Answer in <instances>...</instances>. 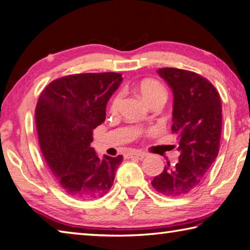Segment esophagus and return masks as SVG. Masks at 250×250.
Returning a JSON list of instances; mask_svg holds the SVG:
<instances>
[{
  "label": "esophagus",
  "instance_id": "34e87169",
  "mask_svg": "<svg viewBox=\"0 0 250 250\" xmlns=\"http://www.w3.org/2000/svg\"><path fill=\"white\" fill-rule=\"evenodd\" d=\"M147 154L143 153V151H134V153H130L128 155V158H136V159H143L145 158Z\"/></svg>",
  "mask_w": 250,
  "mask_h": 250
}]
</instances>
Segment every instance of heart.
Returning <instances> with one entry per match:
<instances>
[{
    "label": "heart",
    "instance_id": "heart-1",
    "mask_svg": "<svg viewBox=\"0 0 250 250\" xmlns=\"http://www.w3.org/2000/svg\"><path fill=\"white\" fill-rule=\"evenodd\" d=\"M136 92L140 97L143 100L146 104L150 105L151 103L155 102H163L165 103L167 100V92L165 87L160 84L158 81L153 79H145L141 81L138 86H136ZM121 103V95L117 94L114 96L110 103V111L117 112L120 107Z\"/></svg>",
    "mask_w": 250,
    "mask_h": 250
}]
</instances>
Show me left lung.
Masks as SVG:
<instances>
[{"label": "left lung", "mask_w": 250, "mask_h": 250, "mask_svg": "<svg viewBox=\"0 0 250 250\" xmlns=\"http://www.w3.org/2000/svg\"><path fill=\"white\" fill-rule=\"evenodd\" d=\"M157 73L172 90V132L179 141V163L167 166L151 181L167 197L192 193L204 181L219 153L222 105L218 91L206 78L178 68H159Z\"/></svg>", "instance_id": "left-lung-1"}]
</instances>
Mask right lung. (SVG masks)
<instances>
[{
    "instance_id": "1",
    "label": "right lung",
    "mask_w": 250,
    "mask_h": 250,
    "mask_svg": "<svg viewBox=\"0 0 250 250\" xmlns=\"http://www.w3.org/2000/svg\"><path fill=\"white\" fill-rule=\"evenodd\" d=\"M121 73H80L51 82L36 107L41 150L61 188L71 197L104 196L124 160L91 147L93 130L106 118V106L122 82Z\"/></svg>"
}]
</instances>
